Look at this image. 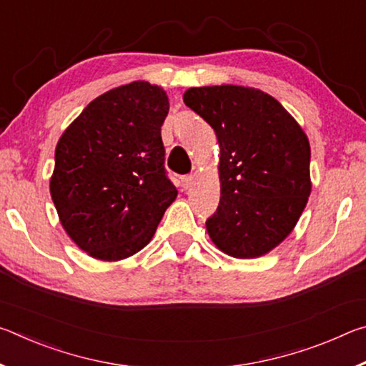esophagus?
Here are the masks:
<instances>
[{
  "mask_svg": "<svg viewBox=\"0 0 366 366\" xmlns=\"http://www.w3.org/2000/svg\"><path fill=\"white\" fill-rule=\"evenodd\" d=\"M181 182H182V187L187 190V189H190L192 185H194V182H195V177L192 176V174H189V176H182L181 177Z\"/></svg>",
  "mask_w": 366,
  "mask_h": 366,
  "instance_id": "obj_1",
  "label": "esophagus"
}]
</instances>
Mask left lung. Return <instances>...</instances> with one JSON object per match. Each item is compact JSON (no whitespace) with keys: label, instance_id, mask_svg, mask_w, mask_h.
Wrapping results in <instances>:
<instances>
[{"label":"left lung","instance_id":"8db88e82","mask_svg":"<svg viewBox=\"0 0 366 366\" xmlns=\"http://www.w3.org/2000/svg\"><path fill=\"white\" fill-rule=\"evenodd\" d=\"M184 103L219 144L221 198L207 231L234 258L266 255L292 232L307 207L310 144L286 108L252 86H194Z\"/></svg>","mask_w":366,"mask_h":366}]
</instances>
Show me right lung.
<instances>
[{
  "instance_id": "1",
  "label": "right lung",
  "mask_w": 366,
  "mask_h": 366,
  "mask_svg": "<svg viewBox=\"0 0 366 366\" xmlns=\"http://www.w3.org/2000/svg\"><path fill=\"white\" fill-rule=\"evenodd\" d=\"M166 92L145 80L86 104L61 135L49 192L79 249L117 262L150 242L177 190L166 176Z\"/></svg>"
}]
</instances>
